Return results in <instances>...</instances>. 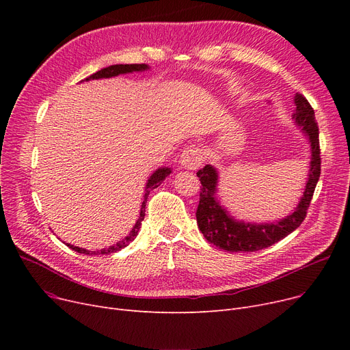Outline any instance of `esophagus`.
Returning a JSON list of instances; mask_svg holds the SVG:
<instances>
[{"label": "esophagus", "mask_w": 350, "mask_h": 350, "mask_svg": "<svg viewBox=\"0 0 350 350\" xmlns=\"http://www.w3.org/2000/svg\"><path fill=\"white\" fill-rule=\"evenodd\" d=\"M206 161L204 153L203 150L200 149L198 146H190L187 149L183 150L181 157H180V163L183 165V169L186 170H197L201 164Z\"/></svg>", "instance_id": "34e87169"}]
</instances>
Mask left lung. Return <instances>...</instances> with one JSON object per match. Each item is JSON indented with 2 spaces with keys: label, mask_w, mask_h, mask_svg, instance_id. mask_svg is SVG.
<instances>
[{
  "label": "left lung",
  "mask_w": 350,
  "mask_h": 350,
  "mask_svg": "<svg viewBox=\"0 0 350 350\" xmlns=\"http://www.w3.org/2000/svg\"><path fill=\"white\" fill-rule=\"evenodd\" d=\"M293 119L302 126L304 133L308 135L312 150L309 177L304 196L295 211L281 221L272 224H247L243 221H235L232 217L228 215L226 208L218 204L214 197L218 176L213 165L207 164L197 172L201 187L196 217L198 228L208 243L230 252H252L278 243L302 224L321 176V149L319 127L315 120V112L306 98L301 94L295 95Z\"/></svg>",
  "instance_id": "1"
}]
</instances>
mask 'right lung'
Listing matches in <instances>:
<instances>
[{
  "instance_id": "1",
  "label": "right lung",
  "mask_w": 350,
  "mask_h": 350,
  "mask_svg": "<svg viewBox=\"0 0 350 350\" xmlns=\"http://www.w3.org/2000/svg\"><path fill=\"white\" fill-rule=\"evenodd\" d=\"M149 66H147L146 64H131V65H110L107 68H103L100 70H98L96 73H94V75L88 77L85 81H90V79H99V78H112V77H116V75H120V73H127V72H135V70H144ZM172 173L170 169L167 167H160L157 169L152 177L149 178V181H147L146 185V193H144V200L142 203V210H140V217L137 219V223L135 224L133 230L131 231V234H129L123 241H119L116 245H112L109 248H103V250H99V251H88V250H83V248H79V247H73L70 244H66L69 248H72L73 251L77 252H81V254H86V255H105V254H112V252H116V251H120L122 248H124L126 245H129V243L133 241L136 235L139 234V230H140V226H142V221L144 219V207H146V201H147V197H149V193L159 187L161 185V181L167 177L169 174Z\"/></svg>"
}]
</instances>
